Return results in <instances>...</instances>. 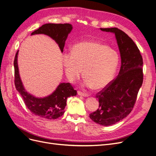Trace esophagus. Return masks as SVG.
I'll return each mask as SVG.
<instances>
[{"label":"esophagus","mask_w":156,"mask_h":156,"mask_svg":"<svg viewBox=\"0 0 156 156\" xmlns=\"http://www.w3.org/2000/svg\"><path fill=\"white\" fill-rule=\"evenodd\" d=\"M77 93H78L79 95H80V96H83V97H88V95L87 94V93L81 92V91H78Z\"/></svg>","instance_id":"1"}]
</instances>
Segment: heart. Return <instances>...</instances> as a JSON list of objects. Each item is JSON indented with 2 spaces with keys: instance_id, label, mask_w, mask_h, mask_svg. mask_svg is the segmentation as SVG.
<instances>
[{
  "instance_id": "heart-1",
  "label": "heart",
  "mask_w": 156,
  "mask_h": 156,
  "mask_svg": "<svg viewBox=\"0 0 156 156\" xmlns=\"http://www.w3.org/2000/svg\"><path fill=\"white\" fill-rule=\"evenodd\" d=\"M66 76L75 82L81 76L84 86L101 90L113 79L119 64V55L109 45L96 41H83L75 44L71 52L62 57Z\"/></svg>"
}]
</instances>
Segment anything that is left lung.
<instances>
[{
    "instance_id": "obj_1",
    "label": "left lung",
    "mask_w": 156,
    "mask_h": 156,
    "mask_svg": "<svg viewBox=\"0 0 156 156\" xmlns=\"http://www.w3.org/2000/svg\"><path fill=\"white\" fill-rule=\"evenodd\" d=\"M115 34L121 56L120 70L116 79L97 93L98 109L90 114L91 119L109 126L126 117L133 110L143 83V58L130 37L116 27L100 28Z\"/></svg>"
}]
</instances>
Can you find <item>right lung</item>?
Listing matches in <instances>:
<instances>
[{
  "instance_id": "1",
  "label": "right lung",
  "mask_w": 156,
  "mask_h": 156,
  "mask_svg": "<svg viewBox=\"0 0 156 156\" xmlns=\"http://www.w3.org/2000/svg\"><path fill=\"white\" fill-rule=\"evenodd\" d=\"M72 29L70 23H46L34 30L31 35L44 34L49 36L58 44L63 52L65 41ZM18 51L14 60L15 85L20 93L25 104L33 114L47 120H55L61 117L65 113L68 97L76 96L77 91L70 83H61L51 95L44 98H36L29 94L25 90L20 77L17 63Z\"/></svg>"
}]
</instances>
